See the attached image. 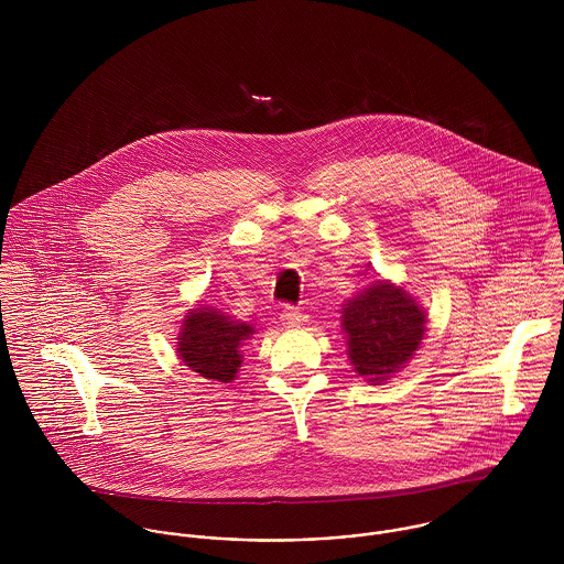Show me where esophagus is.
<instances>
[{"label": "esophagus", "mask_w": 564, "mask_h": 564, "mask_svg": "<svg viewBox=\"0 0 564 564\" xmlns=\"http://www.w3.org/2000/svg\"><path fill=\"white\" fill-rule=\"evenodd\" d=\"M306 322V315L293 306H286L284 313H282V323L284 327H302Z\"/></svg>", "instance_id": "34e87169"}]
</instances>
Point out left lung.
Listing matches in <instances>:
<instances>
[{
  "label": "left lung",
  "mask_w": 564,
  "mask_h": 564,
  "mask_svg": "<svg viewBox=\"0 0 564 564\" xmlns=\"http://www.w3.org/2000/svg\"><path fill=\"white\" fill-rule=\"evenodd\" d=\"M425 323V311L403 286L382 278L371 282L340 308L354 371L371 384L387 382L421 347Z\"/></svg>",
  "instance_id": "1"
}]
</instances>
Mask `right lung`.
Here are the masks:
<instances>
[{"label": "right lung", "mask_w": 564, "mask_h": 564, "mask_svg": "<svg viewBox=\"0 0 564 564\" xmlns=\"http://www.w3.org/2000/svg\"><path fill=\"white\" fill-rule=\"evenodd\" d=\"M256 327L215 306L188 308L175 338L180 360L213 382H232L242 365L241 347Z\"/></svg>", "instance_id": "obj_1"}]
</instances>
